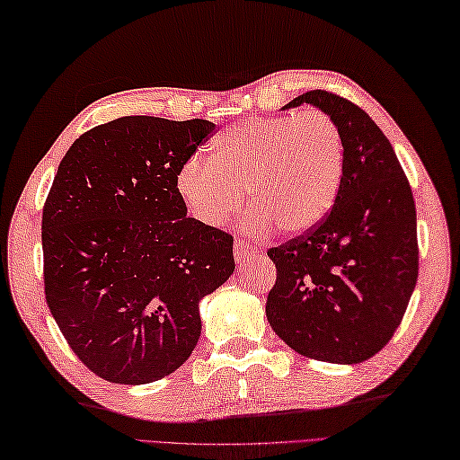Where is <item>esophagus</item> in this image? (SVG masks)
I'll list each match as a JSON object with an SVG mask.
<instances>
[{"label": "esophagus", "instance_id": "esophagus-1", "mask_svg": "<svg viewBox=\"0 0 460 460\" xmlns=\"http://www.w3.org/2000/svg\"><path fill=\"white\" fill-rule=\"evenodd\" d=\"M256 248L252 246V243L248 240L243 238H238L236 242H234V256H236V261L238 264H243L252 254H254Z\"/></svg>", "mask_w": 460, "mask_h": 460}]
</instances>
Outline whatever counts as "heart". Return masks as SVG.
Here are the masks:
<instances>
[{
	"label": "heart",
	"mask_w": 460,
	"mask_h": 460,
	"mask_svg": "<svg viewBox=\"0 0 460 460\" xmlns=\"http://www.w3.org/2000/svg\"><path fill=\"white\" fill-rule=\"evenodd\" d=\"M176 172V192L192 217L222 226L246 204L258 224L297 236L332 212L343 178V138L323 111L252 117L228 127Z\"/></svg>",
	"instance_id": "obj_1"
}]
</instances>
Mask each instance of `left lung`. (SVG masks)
Wrapping results in <instances>:
<instances>
[{"instance_id": "left-lung-1", "label": "left lung", "mask_w": 460, "mask_h": 460, "mask_svg": "<svg viewBox=\"0 0 460 460\" xmlns=\"http://www.w3.org/2000/svg\"><path fill=\"white\" fill-rule=\"evenodd\" d=\"M304 102L340 127L341 189L322 224L268 250L278 278L266 315L299 355L353 365L385 348L415 289V200L395 151L367 112L322 89L282 109Z\"/></svg>"}]
</instances>
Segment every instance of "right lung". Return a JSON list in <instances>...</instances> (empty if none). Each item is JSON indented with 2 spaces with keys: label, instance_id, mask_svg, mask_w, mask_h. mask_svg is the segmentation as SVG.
<instances>
[{
  "label": "right lung",
  "instance_id": "right-lung-1",
  "mask_svg": "<svg viewBox=\"0 0 460 460\" xmlns=\"http://www.w3.org/2000/svg\"><path fill=\"white\" fill-rule=\"evenodd\" d=\"M217 125L120 117L81 135L41 220L45 299L73 353L145 385L190 358L199 304L232 276L230 234L186 217L176 172Z\"/></svg>",
  "mask_w": 460,
  "mask_h": 460
}]
</instances>
